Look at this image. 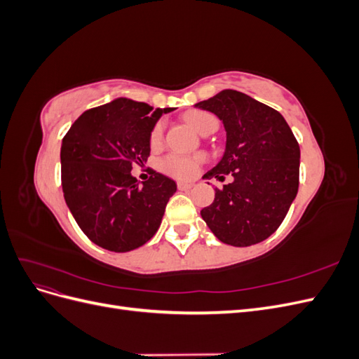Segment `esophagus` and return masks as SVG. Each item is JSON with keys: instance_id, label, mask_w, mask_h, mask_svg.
Here are the masks:
<instances>
[{"instance_id": "34e87169", "label": "esophagus", "mask_w": 359, "mask_h": 359, "mask_svg": "<svg viewBox=\"0 0 359 359\" xmlns=\"http://www.w3.org/2000/svg\"><path fill=\"white\" fill-rule=\"evenodd\" d=\"M193 186H194L193 182H182V181L178 182V189L180 190H190Z\"/></svg>"}]
</instances>
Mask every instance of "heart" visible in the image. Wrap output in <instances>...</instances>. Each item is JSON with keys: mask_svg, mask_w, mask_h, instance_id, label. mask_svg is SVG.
<instances>
[{"mask_svg": "<svg viewBox=\"0 0 359 359\" xmlns=\"http://www.w3.org/2000/svg\"><path fill=\"white\" fill-rule=\"evenodd\" d=\"M184 119H186V123L199 135H202L206 128H210L211 126L217 124L215 118L205 111L189 112ZM161 137H163V126H161V123H158L153 128V132H151V145L153 147L158 145ZM202 161H203L202 156H198V157L168 156L161 160L160 166L163 170L169 173V175H172V177L181 178V180H189V178H193L194 175H196L199 170V166L202 165Z\"/></svg>", "mask_w": 359, "mask_h": 359, "instance_id": "b5f03b06", "label": "heart"}]
</instances>
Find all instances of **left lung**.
<instances>
[{
  "label": "left lung",
  "mask_w": 359,
  "mask_h": 359,
  "mask_svg": "<svg viewBox=\"0 0 359 359\" xmlns=\"http://www.w3.org/2000/svg\"><path fill=\"white\" fill-rule=\"evenodd\" d=\"M194 106L219 116L226 132L223 157L203 180L233 177L222 190L215 189L202 219L224 244L247 247L266 240L298 193L299 145L290 127L273 107L235 90Z\"/></svg>",
  "instance_id": "obj_1"
}]
</instances>
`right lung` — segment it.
Wrapping results in <instances>:
<instances>
[{"label": "right lung", "mask_w": 359, "mask_h": 359, "mask_svg": "<svg viewBox=\"0 0 359 359\" xmlns=\"http://www.w3.org/2000/svg\"><path fill=\"white\" fill-rule=\"evenodd\" d=\"M172 111L118 97L85 111L64 136V199L82 232L99 247L130 252L160 227L177 184L154 170L139 186L132 166L147 161L151 132L160 116Z\"/></svg>", "instance_id": "1"}]
</instances>
